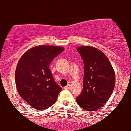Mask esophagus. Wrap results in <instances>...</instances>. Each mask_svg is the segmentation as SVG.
Returning a JSON list of instances; mask_svg holds the SVG:
<instances>
[{
    "label": "esophagus",
    "instance_id": "obj_1",
    "mask_svg": "<svg viewBox=\"0 0 131 131\" xmlns=\"http://www.w3.org/2000/svg\"><path fill=\"white\" fill-rule=\"evenodd\" d=\"M70 88H71V85L68 84V85H67L66 87H64V89H70Z\"/></svg>",
    "mask_w": 131,
    "mask_h": 131
}]
</instances>
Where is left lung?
<instances>
[{"mask_svg":"<svg viewBox=\"0 0 131 131\" xmlns=\"http://www.w3.org/2000/svg\"><path fill=\"white\" fill-rule=\"evenodd\" d=\"M84 62L82 93L76 97L78 104L87 111L101 108L112 95L115 85V73L103 52L91 46L77 48Z\"/></svg>","mask_w":131,"mask_h":131,"instance_id":"1","label":"left lung"}]
</instances>
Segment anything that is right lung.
I'll return each mask as SVG.
<instances>
[{"instance_id":"1","label":"right lung","mask_w":131,"mask_h":131,"mask_svg":"<svg viewBox=\"0 0 131 131\" xmlns=\"http://www.w3.org/2000/svg\"><path fill=\"white\" fill-rule=\"evenodd\" d=\"M64 50L60 46L40 45L22 55L15 70L18 92L32 108L44 110L57 101L61 91L49 69L50 63Z\"/></svg>"}]
</instances>
